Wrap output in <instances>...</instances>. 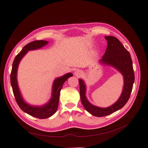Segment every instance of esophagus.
Segmentation results:
<instances>
[{"label": "esophagus", "instance_id": "34e87169", "mask_svg": "<svg viewBox=\"0 0 148 148\" xmlns=\"http://www.w3.org/2000/svg\"><path fill=\"white\" fill-rule=\"evenodd\" d=\"M75 74H76V76H79L81 74H82V72L79 70H77L76 72H75Z\"/></svg>", "mask_w": 148, "mask_h": 148}]
</instances>
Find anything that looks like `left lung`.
<instances>
[{
  "label": "left lung",
  "mask_w": 148,
  "mask_h": 148,
  "mask_svg": "<svg viewBox=\"0 0 148 148\" xmlns=\"http://www.w3.org/2000/svg\"><path fill=\"white\" fill-rule=\"evenodd\" d=\"M108 46L105 54L100 62L111 65L118 69L124 76V87L118 100L112 106L107 108L94 106L88 101L85 96V85L83 80L79 79L81 100L86 111L97 117H102L111 114L122 108L130 98L135 80L132 61L130 53L115 37L106 36Z\"/></svg>",
  "instance_id": "8db88e82"
}]
</instances>
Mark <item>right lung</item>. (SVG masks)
<instances>
[{"mask_svg":"<svg viewBox=\"0 0 148 148\" xmlns=\"http://www.w3.org/2000/svg\"><path fill=\"white\" fill-rule=\"evenodd\" d=\"M46 44H48V41L40 40L31 42L25 46L23 49H21V51L14 58L13 63H12L10 77L12 92H13L16 101L19 107L23 111L39 119L48 118L56 112V110L58 109L60 93V90L63 86V84L69 77L73 76L72 73H68L64 75V76L58 77L55 79L53 85L52 97L49 103H47L46 105L42 107H34L28 105L23 101L18 89L16 80L18 64L21 59L23 57V56L26 54L29 50L39 49L43 46H45Z\"/></svg>","mask_w":148,"mask_h":148,"instance_id":"add662e5","label":"right lung"}]
</instances>
